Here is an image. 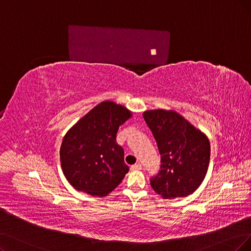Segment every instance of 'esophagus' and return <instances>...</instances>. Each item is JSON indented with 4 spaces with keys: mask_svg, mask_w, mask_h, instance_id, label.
<instances>
[{
    "mask_svg": "<svg viewBox=\"0 0 251 251\" xmlns=\"http://www.w3.org/2000/svg\"><path fill=\"white\" fill-rule=\"evenodd\" d=\"M132 171H138V170H142V164H140V163H135V164H133V165H131V168H130Z\"/></svg>",
    "mask_w": 251,
    "mask_h": 251,
    "instance_id": "esophagus-1",
    "label": "esophagus"
}]
</instances>
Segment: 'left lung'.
I'll return each instance as SVG.
<instances>
[{
	"label": "left lung",
	"instance_id": "left-lung-1",
	"mask_svg": "<svg viewBox=\"0 0 251 251\" xmlns=\"http://www.w3.org/2000/svg\"><path fill=\"white\" fill-rule=\"evenodd\" d=\"M143 117L161 155L159 173L150 179L152 188L163 199L189 196L206 177L208 137L174 110H147Z\"/></svg>",
	"mask_w": 251,
	"mask_h": 251
}]
</instances>
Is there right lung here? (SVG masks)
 I'll use <instances>...</instances> for the list:
<instances>
[{
	"mask_svg": "<svg viewBox=\"0 0 251 251\" xmlns=\"http://www.w3.org/2000/svg\"><path fill=\"white\" fill-rule=\"evenodd\" d=\"M129 118L131 113L126 107L103 101L64 136L61 166L74 188L91 196L105 197L122 182L129 168L116 137L120 125Z\"/></svg>",
	"mask_w": 251,
	"mask_h": 251,
	"instance_id": "add662e5",
	"label": "right lung"
}]
</instances>
